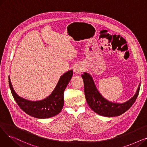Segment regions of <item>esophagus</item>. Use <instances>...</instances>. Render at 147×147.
Instances as JSON below:
<instances>
[{
    "mask_svg": "<svg viewBox=\"0 0 147 147\" xmlns=\"http://www.w3.org/2000/svg\"><path fill=\"white\" fill-rule=\"evenodd\" d=\"M83 68L79 65L75 66L74 68V73H76L77 74H80L83 71Z\"/></svg>",
    "mask_w": 147,
    "mask_h": 147,
    "instance_id": "1",
    "label": "esophagus"
}]
</instances>
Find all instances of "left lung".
<instances>
[{
  "instance_id": "8db88e82",
  "label": "left lung",
  "mask_w": 147,
  "mask_h": 147,
  "mask_svg": "<svg viewBox=\"0 0 147 147\" xmlns=\"http://www.w3.org/2000/svg\"><path fill=\"white\" fill-rule=\"evenodd\" d=\"M82 78L84 82V90L87 103L94 112L102 116H118L125 113L134 104L140 92V84L135 95L127 102L123 104L111 102L107 101L99 94L89 74L84 73Z\"/></svg>"
}]
</instances>
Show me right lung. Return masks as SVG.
Wrapping results in <instances>:
<instances>
[{
  "mask_svg": "<svg viewBox=\"0 0 147 147\" xmlns=\"http://www.w3.org/2000/svg\"><path fill=\"white\" fill-rule=\"evenodd\" d=\"M73 76V70L62 76L52 93L38 101H30L19 96L12 88L9 78V84L12 96L18 106L27 114L38 119H46L59 114L64 105V92Z\"/></svg>",
  "mask_w": 147,
  "mask_h": 147,
  "instance_id": "right-lung-1",
  "label": "right lung"
}]
</instances>
